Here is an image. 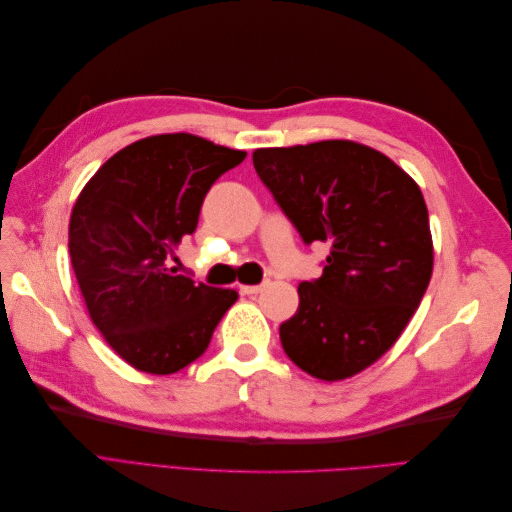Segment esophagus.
<instances>
[{"label":"esophagus","mask_w":512,"mask_h":512,"mask_svg":"<svg viewBox=\"0 0 512 512\" xmlns=\"http://www.w3.org/2000/svg\"><path fill=\"white\" fill-rule=\"evenodd\" d=\"M262 288H265V284H256V286H239L241 294H258Z\"/></svg>","instance_id":"1"}]
</instances>
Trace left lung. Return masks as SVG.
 I'll list each match as a JSON object with an SVG mask.
<instances>
[{"instance_id": "left-lung-1", "label": "left lung", "mask_w": 512, "mask_h": 512, "mask_svg": "<svg viewBox=\"0 0 512 512\" xmlns=\"http://www.w3.org/2000/svg\"><path fill=\"white\" fill-rule=\"evenodd\" d=\"M252 160L303 243L331 245L280 327L284 352L320 380L359 374L397 342L429 286L425 198L393 160L352 141L256 149Z\"/></svg>"}]
</instances>
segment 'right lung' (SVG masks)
<instances>
[{
	"instance_id": "obj_1",
	"label": "right lung",
	"mask_w": 512,
	"mask_h": 512,
	"mask_svg": "<svg viewBox=\"0 0 512 512\" xmlns=\"http://www.w3.org/2000/svg\"><path fill=\"white\" fill-rule=\"evenodd\" d=\"M247 153L194 134L136 141L106 160L76 198L68 247L98 331L123 361L175 374L209 348L235 290L175 275L164 262L198 224L211 185Z\"/></svg>"
}]
</instances>
